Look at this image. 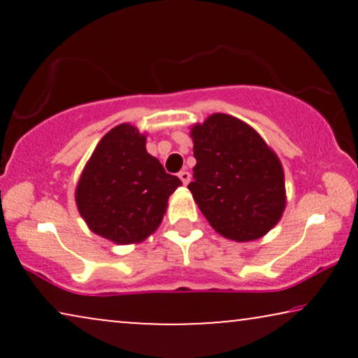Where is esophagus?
<instances>
[{"instance_id":"obj_1","label":"esophagus","mask_w":358,"mask_h":358,"mask_svg":"<svg viewBox=\"0 0 358 358\" xmlns=\"http://www.w3.org/2000/svg\"><path fill=\"white\" fill-rule=\"evenodd\" d=\"M179 179L180 180H182V184L184 185H187L189 182H190V173H189V171H180V173H179Z\"/></svg>"}]
</instances>
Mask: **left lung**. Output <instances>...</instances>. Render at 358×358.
Listing matches in <instances>:
<instances>
[{"label": "left lung", "mask_w": 358, "mask_h": 358, "mask_svg": "<svg viewBox=\"0 0 358 358\" xmlns=\"http://www.w3.org/2000/svg\"><path fill=\"white\" fill-rule=\"evenodd\" d=\"M192 138L197 164L187 187L215 231L239 243L271 231L285 208V180L261 135L236 117L213 114Z\"/></svg>", "instance_id": "8db88e82"}]
</instances>
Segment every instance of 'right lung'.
Segmentation results:
<instances>
[{"label":"right lung","mask_w":358,"mask_h":358,"mask_svg":"<svg viewBox=\"0 0 358 358\" xmlns=\"http://www.w3.org/2000/svg\"><path fill=\"white\" fill-rule=\"evenodd\" d=\"M182 184L145 148V135L117 125L96 146L76 187L91 231L117 244L140 243L158 228L169 195Z\"/></svg>","instance_id":"1"}]
</instances>
